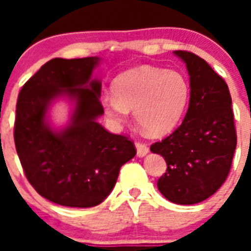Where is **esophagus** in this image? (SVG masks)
<instances>
[{
    "instance_id": "esophagus-1",
    "label": "esophagus",
    "mask_w": 251,
    "mask_h": 251,
    "mask_svg": "<svg viewBox=\"0 0 251 251\" xmlns=\"http://www.w3.org/2000/svg\"><path fill=\"white\" fill-rule=\"evenodd\" d=\"M135 147H137V155L139 157L146 156L150 151L149 146L146 145V143H142V142H135Z\"/></svg>"
}]
</instances>
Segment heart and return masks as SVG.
Listing matches in <instances>:
<instances>
[{"label": "heart", "mask_w": 251, "mask_h": 251, "mask_svg": "<svg viewBox=\"0 0 251 251\" xmlns=\"http://www.w3.org/2000/svg\"><path fill=\"white\" fill-rule=\"evenodd\" d=\"M113 95L101 99L104 113L121 124L134 109L135 120L151 135L175 129L186 110L190 84L177 70L139 66L122 73L112 84Z\"/></svg>", "instance_id": "b5f03b06"}]
</instances>
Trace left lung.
Masks as SVG:
<instances>
[{"label": "left lung", "instance_id": "left-lung-1", "mask_svg": "<svg viewBox=\"0 0 251 251\" xmlns=\"http://www.w3.org/2000/svg\"><path fill=\"white\" fill-rule=\"evenodd\" d=\"M190 75V101L182 124L151 146L165 159L157 187L168 201L195 204L210 198L229 175L237 135L232 98L226 80L206 61L175 50Z\"/></svg>", "mask_w": 251, "mask_h": 251}]
</instances>
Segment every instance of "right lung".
Instances as JSON below:
<instances>
[{"label":"right lung","mask_w":251,"mask_h":251,"mask_svg":"<svg viewBox=\"0 0 251 251\" xmlns=\"http://www.w3.org/2000/svg\"><path fill=\"white\" fill-rule=\"evenodd\" d=\"M98 57L53 58L22 87L14 142L25 175L48 201L66 207L98 206L110 194L120 169L137 153L125 135L106 131L100 80H91ZM69 96L76 108L68 128L54 132L46 112L54 98Z\"/></svg>","instance_id":"obj_1"}]
</instances>
